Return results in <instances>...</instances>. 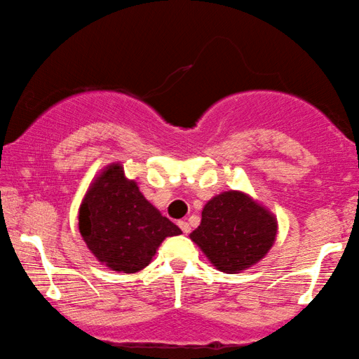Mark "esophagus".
I'll use <instances>...</instances> for the list:
<instances>
[{
    "label": "esophagus",
    "instance_id": "1",
    "mask_svg": "<svg viewBox=\"0 0 359 359\" xmlns=\"http://www.w3.org/2000/svg\"><path fill=\"white\" fill-rule=\"evenodd\" d=\"M179 228L182 229V233L184 234H188L191 231V228H190V224H188L185 220H182V222H179Z\"/></svg>",
    "mask_w": 359,
    "mask_h": 359
}]
</instances>
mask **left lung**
Returning a JSON list of instances; mask_svg holds the SVG:
<instances>
[{
  "mask_svg": "<svg viewBox=\"0 0 359 359\" xmlns=\"http://www.w3.org/2000/svg\"><path fill=\"white\" fill-rule=\"evenodd\" d=\"M277 220L245 193L224 191L204 205L190 239L218 271L234 274L258 263L276 241Z\"/></svg>",
  "mask_w": 359,
  "mask_h": 359,
  "instance_id": "obj_1",
  "label": "left lung"
}]
</instances>
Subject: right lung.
<instances>
[{
    "mask_svg": "<svg viewBox=\"0 0 359 359\" xmlns=\"http://www.w3.org/2000/svg\"><path fill=\"white\" fill-rule=\"evenodd\" d=\"M79 229L96 259L133 274L149 266L156 248L182 231L163 217L120 165H111L88 188L79 209Z\"/></svg>",
    "mask_w": 359,
    "mask_h": 359,
    "instance_id": "obj_1",
    "label": "right lung"
}]
</instances>
